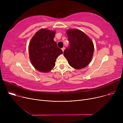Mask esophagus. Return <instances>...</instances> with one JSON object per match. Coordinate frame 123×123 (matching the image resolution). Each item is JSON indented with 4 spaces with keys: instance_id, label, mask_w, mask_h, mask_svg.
Returning a JSON list of instances; mask_svg holds the SVG:
<instances>
[{
    "instance_id": "obj_1",
    "label": "esophagus",
    "mask_w": 123,
    "mask_h": 123,
    "mask_svg": "<svg viewBox=\"0 0 123 123\" xmlns=\"http://www.w3.org/2000/svg\"><path fill=\"white\" fill-rule=\"evenodd\" d=\"M64 50H65V47H63V48H62V50L63 51V52H64Z\"/></svg>"
}]
</instances>
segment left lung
<instances>
[{
    "label": "left lung",
    "mask_w": 123,
    "mask_h": 123,
    "mask_svg": "<svg viewBox=\"0 0 123 123\" xmlns=\"http://www.w3.org/2000/svg\"><path fill=\"white\" fill-rule=\"evenodd\" d=\"M69 46L64 51V55L72 67L80 69L91 62L94 53L91 40L82 31L78 29L67 31Z\"/></svg>",
    "instance_id": "obj_1"
}]
</instances>
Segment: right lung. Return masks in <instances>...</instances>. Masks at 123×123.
<instances>
[{
    "mask_svg": "<svg viewBox=\"0 0 123 123\" xmlns=\"http://www.w3.org/2000/svg\"><path fill=\"white\" fill-rule=\"evenodd\" d=\"M54 31L42 29L38 31L29 45L30 59L34 67L42 72L50 71L58 56L63 53L54 41Z\"/></svg>",
    "mask_w": 123,
    "mask_h": 123,
    "instance_id": "right-lung-1",
    "label": "right lung"
}]
</instances>
